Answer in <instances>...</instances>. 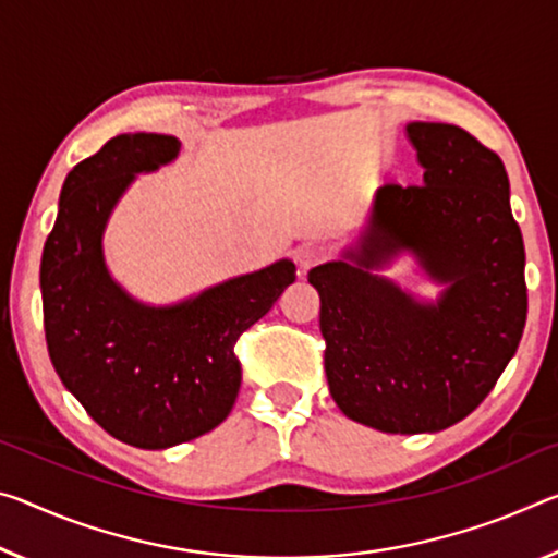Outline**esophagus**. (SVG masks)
Segmentation results:
<instances>
[{"mask_svg":"<svg viewBox=\"0 0 558 558\" xmlns=\"http://www.w3.org/2000/svg\"><path fill=\"white\" fill-rule=\"evenodd\" d=\"M295 258H298L300 268L311 270L313 265H317V263H323V260L330 258V247H327L325 243H305V245L298 247Z\"/></svg>","mask_w":558,"mask_h":558,"instance_id":"1","label":"esophagus"}]
</instances>
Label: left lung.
Instances as JSON below:
<instances>
[{"label":"left lung","mask_w":558,"mask_h":558,"mask_svg":"<svg viewBox=\"0 0 558 558\" xmlns=\"http://www.w3.org/2000/svg\"><path fill=\"white\" fill-rule=\"evenodd\" d=\"M404 134L422 185L377 189L357 241L307 272L332 400L387 435L439 432L474 412L526 323L524 241L501 158L452 123L412 121ZM402 252L442 286L437 301L374 272Z\"/></svg>","instance_id":"left-lung-1"}]
</instances>
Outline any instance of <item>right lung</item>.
Returning a JSON list of instances; mask_svg holds the SVG:
<instances>
[{
  "label": "right lung",
  "instance_id": "right-lung-1",
  "mask_svg": "<svg viewBox=\"0 0 558 558\" xmlns=\"http://www.w3.org/2000/svg\"><path fill=\"white\" fill-rule=\"evenodd\" d=\"M166 134H121L69 171L41 253L51 365L92 420L138 449H168L216 429L241 390L235 342L270 311L295 263L216 282L171 305L129 293L104 258L113 208L138 173L179 158Z\"/></svg>",
  "mask_w": 558,
  "mask_h": 558
}]
</instances>
